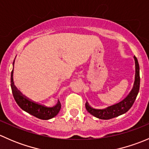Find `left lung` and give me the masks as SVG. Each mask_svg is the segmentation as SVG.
<instances>
[{"label":"left lung","instance_id":"1","mask_svg":"<svg viewBox=\"0 0 149 149\" xmlns=\"http://www.w3.org/2000/svg\"><path fill=\"white\" fill-rule=\"evenodd\" d=\"M135 63H136V75H135V81L131 91L123 100L118 104L107 107L102 109H94L90 107L88 103H86V109L91 115L99 119L109 120L118 117L119 115L127 112L131 108L137 97L140 88V68L139 64L136 57L134 56Z\"/></svg>","mask_w":149,"mask_h":149}]
</instances>
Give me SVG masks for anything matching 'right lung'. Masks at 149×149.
Wrapping results in <instances>:
<instances>
[{
	"instance_id": "obj_1",
	"label": "right lung",
	"mask_w": 149,
	"mask_h": 149,
	"mask_svg": "<svg viewBox=\"0 0 149 149\" xmlns=\"http://www.w3.org/2000/svg\"><path fill=\"white\" fill-rule=\"evenodd\" d=\"M13 75L11 74V77ZM10 82H11L10 87H11L12 94H13L15 101L24 111L28 112L30 115H33L39 119L49 120L56 116L61 110V104L59 101L58 102L56 105L52 107H48L36 103L30 100L29 99L26 98L16 88L13 81V77L11 78Z\"/></svg>"
}]
</instances>
